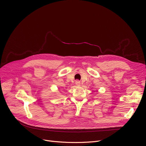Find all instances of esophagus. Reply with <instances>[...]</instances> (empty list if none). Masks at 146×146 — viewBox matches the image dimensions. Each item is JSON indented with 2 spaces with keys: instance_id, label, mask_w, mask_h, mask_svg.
<instances>
[{
  "instance_id": "obj_1",
  "label": "esophagus",
  "mask_w": 146,
  "mask_h": 146,
  "mask_svg": "<svg viewBox=\"0 0 146 146\" xmlns=\"http://www.w3.org/2000/svg\"><path fill=\"white\" fill-rule=\"evenodd\" d=\"M79 84H80V82L79 81H78V80H76V85H79Z\"/></svg>"
}]
</instances>
